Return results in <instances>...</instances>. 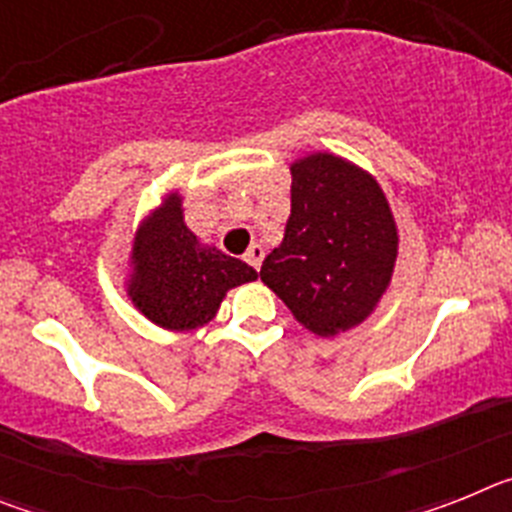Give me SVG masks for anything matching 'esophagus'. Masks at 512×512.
Returning <instances> with one entry per match:
<instances>
[{
    "instance_id": "esophagus-1",
    "label": "esophagus",
    "mask_w": 512,
    "mask_h": 512,
    "mask_svg": "<svg viewBox=\"0 0 512 512\" xmlns=\"http://www.w3.org/2000/svg\"><path fill=\"white\" fill-rule=\"evenodd\" d=\"M246 261L253 266V269L259 271L261 261H264V248H261L259 243H253V246L248 248V253H246Z\"/></svg>"
}]
</instances>
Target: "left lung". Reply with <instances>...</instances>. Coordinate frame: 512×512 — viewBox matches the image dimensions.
Returning a JSON list of instances; mask_svg holds the SVG:
<instances>
[{
  "instance_id": "1",
  "label": "left lung",
  "mask_w": 512,
  "mask_h": 512,
  "mask_svg": "<svg viewBox=\"0 0 512 512\" xmlns=\"http://www.w3.org/2000/svg\"><path fill=\"white\" fill-rule=\"evenodd\" d=\"M292 212L261 282L315 336L364 323L392 282L397 225L372 174L333 153L289 166Z\"/></svg>"
}]
</instances>
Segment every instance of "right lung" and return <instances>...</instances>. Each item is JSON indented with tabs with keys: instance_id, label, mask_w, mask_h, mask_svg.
Masks as SVG:
<instances>
[{
	"instance_id": "add662e5",
	"label": "right lung",
	"mask_w": 512,
	"mask_h": 512,
	"mask_svg": "<svg viewBox=\"0 0 512 512\" xmlns=\"http://www.w3.org/2000/svg\"><path fill=\"white\" fill-rule=\"evenodd\" d=\"M128 297L151 323L166 330H197L220 310L228 289L259 277L246 261L205 246L184 223L179 192L138 225L130 248Z\"/></svg>"
}]
</instances>
